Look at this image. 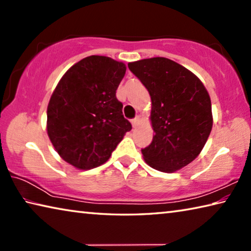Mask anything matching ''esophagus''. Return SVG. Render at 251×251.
<instances>
[{
	"label": "esophagus",
	"instance_id": "esophagus-1",
	"mask_svg": "<svg viewBox=\"0 0 251 251\" xmlns=\"http://www.w3.org/2000/svg\"><path fill=\"white\" fill-rule=\"evenodd\" d=\"M139 122H141V117L139 116H136L133 121H131V124H133L134 127L137 126L139 124Z\"/></svg>",
	"mask_w": 251,
	"mask_h": 251
}]
</instances>
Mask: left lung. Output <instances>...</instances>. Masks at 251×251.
Instances as JSON below:
<instances>
[{
  "mask_svg": "<svg viewBox=\"0 0 251 251\" xmlns=\"http://www.w3.org/2000/svg\"><path fill=\"white\" fill-rule=\"evenodd\" d=\"M151 100L152 142L142 150L146 163L174 173L201 154L212 128L211 101L206 87L186 67L166 57L128 63Z\"/></svg>",
  "mask_w": 251,
  "mask_h": 251,
  "instance_id": "1",
  "label": "left lung"
}]
</instances>
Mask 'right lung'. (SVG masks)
I'll return each instance as SVG.
<instances>
[{"mask_svg": "<svg viewBox=\"0 0 251 251\" xmlns=\"http://www.w3.org/2000/svg\"><path fill=\"white\" fill-rule=\"evenodd\" d=\"M125 72L123 62L92 55L72 66L55 87L46 129L55 151L75 168L106 163L131 129L116 99Z\"/></svg>", "mask_w": 251, "mask_h": 251, "instance_id": "right-lung-1", "label": "right lung"}]
</instances>
